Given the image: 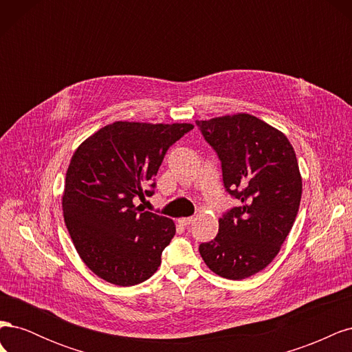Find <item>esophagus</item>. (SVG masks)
<instances>
[{
  "mask_svg": "<svg viewBox=\"0 0 352 352\" xmlns=\"http://www.w3.org/2000/svg\"><path fill=\"white\" fill-rule=\"evenodd\" d=\"M177 221L180 223V225L186 228V226H189V225H190V223L194 221V217H184V219H179Z\"/></svg>",
  "mask_w": 352,
  "mask_h": 352,
  "instance_id": "obj_1",
  "label": "esophagus"
}]
</instances>
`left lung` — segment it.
Instances as JSON below:
<instances>
[{"label": "left lung", "instance_id": "8db88e82", "mask_svg": "<svg viewBox=\"0 0 352 352\" xmlns=\"http://www.w3.org/2000/svg\"><path fill=\"white\" fill-rule=\"evenodd\" d=\"M221 163L226 192L239 201L219 219L217 236L199 245L208 269L241 280L261 272L291 232L302 194L287 138L251 114L197 120Z\"/></svg>", "mask_w": 352, "mask_h": 352}]
</instances>
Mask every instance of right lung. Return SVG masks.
<instances>
[{"label": "right lung", "mask_w": 352, "mask_h": 352, "mask_svg": "<svg viewBox=\"0 0 352 352\" xmlns=\"http://www.w3.org/2000/svg\"><path fill=\"white\" fill-rule=\"evenodd\" d=\"M189 123L114 122L74 151L66 173L63 214L83 263L119 286L150 279L176 233L173 220L136 207L154 194V176Z\"/></svg>", "instance_id": "right-lung-1"}]
</instances>
